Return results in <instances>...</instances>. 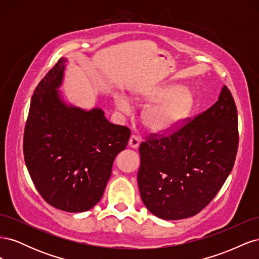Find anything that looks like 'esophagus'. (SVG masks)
<instances>
[{"label":"esophagus","instance_id":"34e87169","mask_svg":"<svg viewBox=\"0 0 259 259\" xmlns=\"http://www.w3.org/2000/svg\"><path fill=\"white\" fill-rule=\"evenodd\" d=\"M140 142H142V138H140L139 136H136V135H132L130 137V140H128V146L131 148H134V149H137L140 145Z\"/></svg>","mask_w":259,"mask_h":259}]
</instances>
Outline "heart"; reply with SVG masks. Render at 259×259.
<instances>
[{
  "label": "heart",
  "instance_id": "obj_1",
  "mask_svg": "<svg viewBox=\"0 0 259 259\" xmlns=\"http://www.w3.org/2000/svg\"><path fill=\"white\" fill-rule=\"evenodd\" d=\"M140 105H149L143 112V122L148 130L158 134H166L178 128L193 110V97L190 92L179 85H159L133 96ZM114 105L119 111L128 114L130 101L121 95L114 96Z\"/></svg>",
  "mask_w": 259,
  "mask_h": 259
}]
</instances>
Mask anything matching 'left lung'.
<instances>
[{"label": "left lung", "instance_id": "8db88e82", "mask_svg": "<svg viewBox=\"0 0 259 259\" xmlns=\"http://www.w3.org/2000/svg\"><path fill=\"white\" fill-rule=\"evenodd\" d=\"M169 135L150 134L139 146L140 197L166 221L197 215L232 170L239 146L238 111L225 85L216 103Z\"/></svg>", "mask_w": 259, "mask_h": 259}]
</instances>
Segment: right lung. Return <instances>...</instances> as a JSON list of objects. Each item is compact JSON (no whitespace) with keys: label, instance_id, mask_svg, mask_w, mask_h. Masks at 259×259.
Segmentation results:
<instances>
[{"label":"right lung","instance_id":"obj_1","mask_svg":"<svg viewBox=\"0 0 259 259\" xmlns=\"http://www.w3.org/2000/svg\"><path fill=\"white\" fill-rule=\"evenodd\" d=\"M67 59L46 73L31 98L23 155L41 197L58 209L77 213L96 205L111 176L116 154L131 131L109 122L99 108L68 106L57 89Z\"/></svg>","mask_w":259,"mask_h":259}]
</instances>
